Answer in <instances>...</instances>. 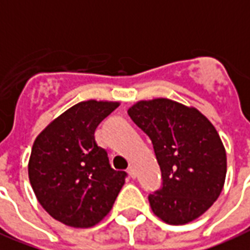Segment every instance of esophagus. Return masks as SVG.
Segmentation results:
<instances>
[{"label":"esophagus","instance_id":"1","mask_svg":"<svg viewBox=\"0 0 250 250\" xmlns=\"http://www.w3.org/2000/svg\"><path fill=\"white\" fill-rule=\"evenodd\" d=\"M127 173H129V175H130V177L131 179H135V176H137V173H135V168H134V166H129V167H127Z\"/></svg>","mask_w":250,"mask_h":250}]
</instances>
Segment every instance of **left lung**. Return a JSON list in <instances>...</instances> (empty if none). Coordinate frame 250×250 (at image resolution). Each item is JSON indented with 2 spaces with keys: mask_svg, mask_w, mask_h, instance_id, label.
Returning <instances> with one entry per match:
<instances>
[{
  "mask_svg": "<svg viewBox=\"0 0 250 250\" xmlns=\"http://www.w3.org/2000/svg\"><path fill=\"white\" fill-rule=\"evenodd\" d=\"M127 115L150 137L162 171L163 187L148 195L152 212L179 226L208 211L227 173L226 148L208 117L166 98L137 102Z\"/></svg>",
  "mask_w": 250,
  "mask_h": 250,
  "instance_id": "obj_1",
  "label": "left lung"
}]
</instances>
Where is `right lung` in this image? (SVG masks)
Here are the masks:
<instances>
[{
  "mask_svg": "<svg viewBox=\"0 0 250 250\" xmlns=\"http://www.w3.org/2000/svg\"><path fill=\"white\" fill-rule=\"evenodd\" d=\"M119 102L75 104L36 137L28 162L31 187L52 218L74 228L98 224L111 211L126 172L109 166L96 127Z\"/></svg>",
  "mask_w": 250,
  "mask_h": 250,
  "instance_id": "obj_1",
  "label": "right lung"
}]
</instances>
